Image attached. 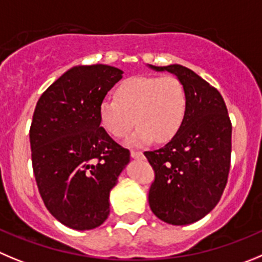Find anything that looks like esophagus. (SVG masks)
<instances>
[{"instance_id":"34e87169","label":"esophagus","mask_w":262,"mask_h":262,"mask_svg":"<svg viewBox=\"0 0 262 262\" xmlns=\"http://www.w3.org/2000/svg\"><path fill=\"white\" fill-rule=\"evenodd\" d=\"M130 156L133 159H137V160H141V159L145 158L143 152H141V151H136V150H132L130 151Z\"/></svg>"}]
</instances>
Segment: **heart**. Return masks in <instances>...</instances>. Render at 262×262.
<instances>
[{
	"instance_id": "heart-1",
	"label": "heart",
	"mask_w": 262,
	"mask_h": 262,
	"mask_svg": "<svg viewBox=\"0 0 262 262\" xmlns=\"http://www.w3.org/2000/svg\"><path fill=\"white\" fill-rule=\"evenodd\" d=\"M187 111L186 88L174 76H134L116 89V98H104L98 107L101 124L115 138L128 136L132 146L172 139L182 126ZM136 120H134V117Z\"/></svg>"
}]
</instances>
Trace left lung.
<instances>
[{
  "label": "left lung",
  "mask_w": 262,
  "mask_h": 262,
  "mask_svg": "<svg viewBox=\"0 0 262 262\" xmlns=\"http://www.w3.org/2000/svg\"><path fill=\"white\" fill-rule=\"evenodd\" d=\"M148 67L168 71L186 88L187 111L178 133L164 147L146 151L155 170L148 204L158 219L189 225L209 213L221 199L230 169L231 123L224 98L181 64Z\"/></svg>",
  "instance_id": "left-lung-1"
}]
</instances>
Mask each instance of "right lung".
<instances>
[{
	"mask_svg": "<svg viewBox=\"0 0 262 262\" xmlns=\"http://www.w3.org/2000/svg\"><path fill=\"white\" fill-rule=\"evenodd\" d=\"M123 71L106 64L75 66L38 99L29 130L32 167L48 211L75 230L101 226L110 191L130 161L101 126L99 103Z\"/></svg>",
	"mask_w": 262,
	"mask_h": 262,
	"instance_id": "right-lung-1",
	"label": "right lung"
}]
</instances>
